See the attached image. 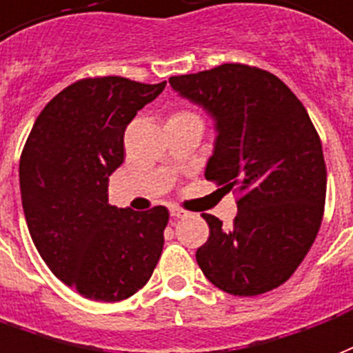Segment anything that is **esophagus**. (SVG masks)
<instances>
[{
	"instance_id": "obj_1",
	"label": "esophagus",
	"mask_w": 353,
	"mask_h": 353,
	"mask_svg": "<svg viewBox=\"0 0 353 353\" xmlns=\"http://www.w3.org/2000/svg\"><path fill=\"white\" fill-rule=\"evenodd\" d=\"M169 212H171V216H173V218H184V216H188L186 210L180 207H171V210H169Z\"/></svg>"
}]
</instances>
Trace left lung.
Wrapping results in <instances>:
<instances>
[{"mask_svg":"<svg viewBox=\"0 0 353 353\" xmlns=\"http://www.w3.org/2000/svg\"><path fill=\"white\" fill-rule=\"evenodd\" d=\"M169 84L214 120L207 180L243 194L231 228L201 214L210 235L195 259L222 292H271L305 259L323 216L327 173L307 109L279 77L243 63L171 77Z\"/></svg>","mask_w":353,"mask_h":353,"instance_id":"8db88e82","label":"left lung"}]
</instances>
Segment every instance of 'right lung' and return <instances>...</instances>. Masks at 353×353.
I'll return each mask as SVG.
<instances>
[{
	"label": "right lung",
	"mask_w": 353,
	"mask_h": 353,
	"mask_svg": "<svg viewBox=\"0 0 353 353\" xmlns=\"http://www.w3.org/2000/svg\"><path fill=\"white\" fill-rule=\"evenodd\" d=\"M165 82L84 79L41 110L20 156V194L35 248L56 279L86 299L114 303L150 280L163 250L165 207L109 203L123 131Z\"/></svg>",
	"instance_id": "obj_1"
}]
</instances>
